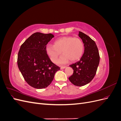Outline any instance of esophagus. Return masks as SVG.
<instances>
[{
    "instance_id": "1",
    "label": "esophagus",
    "mask_w": 121,
    "mask_h": 121,
    "mask_svg": "<svg viewBox=\"0 0 121 121\" xmlns=\"http://www.w3.org/2000/svg\"><path fill=\"white\" fill-rule=\"evenodd\" d=\"M67 67L66 66H61V67H60V69H65V68H66Z\"/></svg>"
}]
</instances>
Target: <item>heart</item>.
I'll use <instances>...</instances> for the list:
<instances>
[{
    "label": "heart",
    "mask_w": 121,
    "mask_h": 121,
    "mask_svg": "<svg viewBox=\"0 0 121 121\" xmlns=\"http://www.w3.org/2000/svg\"><path fill=\"white\" fill-rule=\"evenodd\" d=\"M84 46L79 38L64 36L54 40L53 45L48 44L46 52L53 63H56L61 52L63 55L58 60L59 64H65L69 60L74 61L81 57L84 52Z\"/></svg>",
    "instance_id": "obj_1"
}]
</instances>
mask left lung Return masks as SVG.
Masks as SVG:
<instances>
[{"instance_id":"1","label":"left lung","mask_w":121,"mask_h":121,"mask_svg":"<svg viewBox=\"0 0 121 121\" xmlns=\"http://www.w3.org/2000/svg\"><path fill=\"white\" fill-rule=\"evenodd\" d=\"M78 36L84 43V52L79 61L69 65L74 73L69 79L74 85L82 86L90 83L94 77L100 57L97 45L92 39L80 31Z\"/></svg>"}]
</instances>
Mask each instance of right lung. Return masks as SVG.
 Listing matches in <instances>:
<instances>
[{
	"instance_id": "obj_1",
	"label": "right lung",
	"mask_w": 121,
	"mask_h": 121,
	"mask_svg": "<svg viewBox=\"0 0 121 121\" xmlns=\"http://www.w3.org/2000/svg\"><path fill=\"white\" fill-rule=\"evenodd\" d=\"M54 37L52 34L36 32L21 45L17 65L25 81L37 89H43L52 82L60 68L51 61L46 52L47 44Z\"/></svg>"
}]
</instances>
